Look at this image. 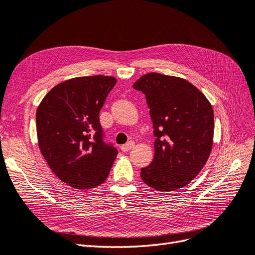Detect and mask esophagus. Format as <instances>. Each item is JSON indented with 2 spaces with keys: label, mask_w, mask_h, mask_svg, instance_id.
<instances>
[{
  "label": "esophagus",
  "mask_w": 255,
  "mask_h": 255,
  "mask_svg": "<svg viewBox=\"0 0 255 255\" xmlns=\"http://www.w3.org/2000/svg\"><path fill=\"white\" fill-rule=\"evenodd\" d=\"M133 145H134V143H133L132 141H129L128 143L122 145V146H121V150H122V151H128L130 148L133 147Z\"/></svg>",
  "instance_id": "34e87169"
}]
</instances>
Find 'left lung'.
<instances>
[{
  "label": "left lung",
  "mask_w": 255,
  "mask_h": 255,
  "mask_svg": "<svg viewBox=\"0 0 255 255\" xmlns=\"http://www.w3.org/2000/svg\"><path fill=\"white\" fill-rule=\"evenodd\" d=\"M142 92L154 126L155 156L141 178L157 191L188 185L206 163L213 147L214 111L187 80L150 72L133 84Z\"/></svg>",
  "instance_id": "obj_1"
}]
</instances>
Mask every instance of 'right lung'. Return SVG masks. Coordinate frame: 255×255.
Segmentation results:
<instances>
[{"label":"right lung","instance_id":"obj_1","mask_svg":"<svg viewBox=\"0 0 255 255\" xmlns=\"http://www.w3.org/2000/svg\"><path fill=\"white\" fill-rule=\"evenodd\" d=\"M116 79L92 76L54 86L36 112L39 149L65 184L91 189L103 184L118 155L108 142L99 112Z\"/></svg>","mask_w":255,"mask_h":255}]
</instances>
